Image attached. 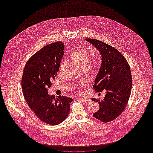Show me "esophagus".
<instances>
[{
	"label": "esophagus",
	"mask_w": 153,
	"mask_h": 153,
	"mask_svg": "<svg viewBox=\"0 0 153 153\" xmlns=\"http://www.w3.org/2000/svg\"><path fill=\"white\" fill-rule=\"evenodd\" d=\"M78 99H79V100H81V101L84 102H89L91 101L90 99H87V98H80V97H79Z\"/></svg>",
	"instance_id": "34e87169"
}]
</instances>
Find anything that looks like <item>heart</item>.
<instances>
[{"label":"heart","instance_id":"b5f03b06","mask_svg":"<svg viewBox=\"0 0 153 153\" xmlns=\"http://www.w3.org/2000/svg\"><path fill=\"white\" fill-rule=\"evenodd\" d=\"M89 58V52L86 50L81 49L74 53L71 57V59L74 65L76 66L79 68H80L81 67L86 65ZM94 64H96V62H94ZM64 65V64L61 65V69ZM77 87H76V88Z\"/></svg>","mask_w":153,"mask_h":153}]
</instances>
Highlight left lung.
Segmentation results:
<instances>
[{
    "label": "left lung",
    "instance_id": "1",
    "mask_svg": "<svg viewBox=\"0 0 153 153\" xmlns=\"http://www.w3.org/2000/svg\"><path fill=\"white\" fill-rule=\"evenodd\" d=\"M85 40L95 46L102 57L93 87L97 92H107L102 100L92 99L100 107L93 116L102 122H109L122 113L128 101L132 88L130 68L123 56L114 47L95 39Z\"/></svg>",
    "mask_w": 153,
    "mask_h": 153
}]
</instances>
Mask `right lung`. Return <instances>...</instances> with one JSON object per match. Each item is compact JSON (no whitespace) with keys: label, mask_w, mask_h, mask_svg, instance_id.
<instances>
[{"label":"right lung","mask_w":153,"mask_h":153,"mask_svg":"<svg viewBox=\"0 0 153 153\" xmlns=\"http://www.w3.org/2000/svg\"><path fill=\"white\" fill-rule=\"evenodd\" d=\"M64 45L57 42L44 46L27 61L22 75L23 94L30 108L41 120L55 126L68 116L72 98L48 94L59 71Z\"/></svg>","instance_id":"add662e5"}]
</instances>
